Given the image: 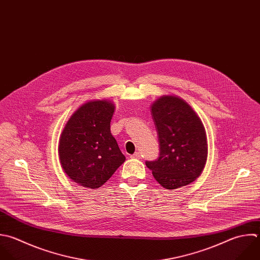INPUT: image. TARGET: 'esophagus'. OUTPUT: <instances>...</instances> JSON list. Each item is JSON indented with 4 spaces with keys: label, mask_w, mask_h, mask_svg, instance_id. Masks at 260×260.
Instances as JSON below:
<instances>
[{
    "label": "esophagus",
    "mask_w": 260,
    "mask_h": 260,
    "mask_svg": "<svg viewBox=\"0 0 260 260\" xmlns=\"http://www.w3.org/2000/svg\"><path fill=\"white\" fill-rule=\"evenodd\" d=\"M131 158H133V159H141V158H142V155H141L140 152H136L135 154H133V155L131 156Z\"/></svg>",
    "instance_id": "1"
}]
</instances>
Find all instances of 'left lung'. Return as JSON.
I'll list each match as a JSON object with an SVG mask.
<instances>
[{"instance_id": "1", "label": "left lung", "mask_w": 260, "mask_h": 260, "mask_svg": "<svg viewBox=\"0 0 260 260\" xmlns=\"http://www.w3.org/2000/svg\"><path fill=\"white\" fill-rule=\"evenodd\" d=\"M157 129L160 154L147 161L155 179L166 189H176L193 182L203 172L208 158L204 124L183 99L164 95L151 106Z\"/></svg>"}]
</instances>
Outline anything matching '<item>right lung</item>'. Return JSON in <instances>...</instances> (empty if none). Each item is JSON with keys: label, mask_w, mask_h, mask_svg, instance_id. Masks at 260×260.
I'll return each instance as SVG.
<instances>
[{"label": "right lung", "mask_w": 260, "mask_h": 260, "mask_svg": "<svg viewBox=\"0 0 260 260\" xmlns=\"http://www.w3.org/2000/svg\"><path fill=\"white\" fill-rule=\"evenodd\" d=\"M114 104L92 100L68 120L59 139L58 156L64 173L87 188L102 186L125 161L110 133Z\"/></svg>", "instance_id": "add662e5"}]
</instances>
